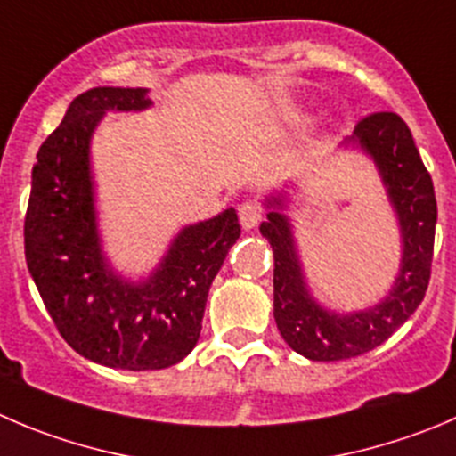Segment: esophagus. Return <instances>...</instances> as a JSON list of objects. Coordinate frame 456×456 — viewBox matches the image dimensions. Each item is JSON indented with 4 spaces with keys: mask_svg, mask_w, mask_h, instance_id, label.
Here are the masks:
<instances>
[{
    "mask_svg": "<svg viewBox=\"0 0 456 456\" xmlns=\"http://www.w3.org/2000/svg\"><path fill=\"white\" fill-rule=\"evenodd\" d=\"M264 219V208L257 201H246L240 206V221L244 225V231H250L259 221Z\"/></svg>",
    "mask_w": 456,
    "mask_h": 456,
    "instance_id": "esophagus-1",
    "label": "esophagus"
}]
</instances>
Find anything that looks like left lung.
I'll return each instance as SVG.
<instances>
[{"mask_svg":"<svg viewBox=\"0 0 456 456\" xmlns=\"http://www.w3.org/2000/svg\"><path fill=\"white\" fill-rule=\"evenodd\" d=\"M354 141L379 166L403 235V264L385 302L351 315L324 311L302 281L289 219L268 212L259 225L275 255V322L281 338L309 361H346L383 345L426 297L432 273L436 199L430 172L420 160L410 127L394 111H376L358 120ZM271 206L281 208L280 199Z\"/></svg>","mask_w":456,"mask_h":456,"instance_id":"left-lung-1","label":"left lung"}]
</instances>
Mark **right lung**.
<instances>
[{
	"label": "right lung",
	"mask_w": 456,
	"mask_h": 456,
	"mask_svg": "<svg viewBox=\"0 0 456 456\" xmlns=\"http://www.w3.org/2000/svg\"><path fill=\"white\" fill-rule=\"evenodd\" d=\"M147 89L95 86L69 105L33 166L24 221L28 271L60 336L80 355L114 370H166L201 333L208 290L241 235L235 208L188 225L142 284L102 259L95 228L89 141L110 110L150 107Z\"/></svg>",
	"instance_id": "obj_1"
}]
</instances>
